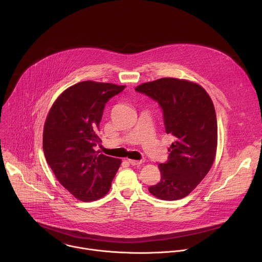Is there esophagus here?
Returning a JSON list of instances; mask_svg holds the SVG:
<instances>
[{
    "instance_id": "esophagus-1",
    "label": "esophagus",
    "mask_w": 262,
    "mask_h": 262,
    "mask_svg": "<svg viewBox=\"0 0 262 262\" xmlns=\"http://www.w3.org/2000/svg\"><path fill=\"white\" fill-rule=\"evenodd\" d=\"M128 163L133 166H136V165H141L142 164V161H137V160H128Z\"/></svg>"
}]
</instances>
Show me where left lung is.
Instances as JSON below:
<instances>
[{
	"instance_id": "left-lung-1",
	"label": "left lung",
	"mask_w": 262,
	"mask_h": 262,
	"mask_svg": "<svg viewBox=\"0 0 262 262\" xmlns=\"http://www.w3.org/2000/svg\"><path fill=\"white\" fill-rule=\"evenodd\" d=\"M136 91L160 103L166 133L175 140L168 162L159 165L160 182L148 191L162 200L182 199L206 176L215 159L217 124L212 100L199 84L175 78L143 83Z\"/></svg>"
}]
</instances>
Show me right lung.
I'll use <instances>...</instances> for the list:
<instances>
[{
    "label": "right lung",
    "instance_id": "obj_1",
    "mask_svg": "<svg viewBox=\"0 0 262 262\" xmlns=\"http://www.w3.org/2000/svg\"><path fill=\"white\" fill-rule=\"evenodd\" d=\"M125 86L85 81L64 90L43 127V152L58 181L77 199L95 201L110 191L121 160L94 150L107 100Z\"/></svg>",
    "mask_w": 262,
    "mask_h": 262
}]
</instances>
